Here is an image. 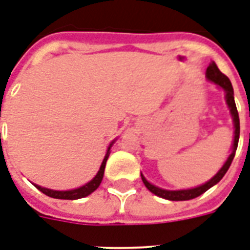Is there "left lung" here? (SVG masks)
Instances as JSON below:
<instances>
[{
    "instance_id": "1",
    "label": "left lung",
    "mask_w": 250,
    "mask_h": 250,
    "mask_svg": "<svg viewBox=\"0 0 250 250\" xmlns=\"http://www.w3.org/2000/svg\"><path fill=\"white\" fill-rule=\"evenodd\" d=\"M206 79L208 80L209 83H215L216 86L223 89L224 94H226V104L229 108V112H231L232 122H233V128H235V135H233V144H232L231 148V155L228 156V159L226 160V163L223 164V167L219 169V171L215 174L211 180H208L207 182H205L203 185H199L197 188H182V190H167V188H161L156 185L150 184L149 181L146 180V177L142 174V180L146 185V188L149 190L150 193H153L155 195L160 198H164V199H167V201H190V199H194V198L199 197L202 194L207 191L208 188H211L212 186L218 184L219 181L222 180L224 174L227 173V170L229 169L232 164V160L235 157L236 149H237V144H239V138H240V119H239V112H237V108H236L235 104V97H233V87H232V83L229 81V79L227 77L226 74H223L220 70H219L218 65L215 64V62H209L208 68L206 70Z\"/></svg>"
}]
</instances>
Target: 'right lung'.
Segmentation results:
<instances>
[{
	"instance_id": "right-lung-1",
	"label": "right lung",
	"mask_w": 250,
	"mask_h": 250,
	"mask_svg": "<svg viewBox=\"0 0 250 250\" xmlns=\"http://www.w3.org/2000/svg\"><path fill=\"white\" fill-rule=\"evenodd\" d=\"M117 142V139H114L111 143H110V146H107V152H106V155H104V159L102 161L100 167V170L97 171V174L94 176V178L91 181H89L87 184L83 185V186H80L77 188H72V190H52V188H43V186H39V185H35L38 190H41L42 193L45 194V195H48L51 198H56V199H70V201H74V199H80V198H85L87 195H90L93 191H95L98 186L102 182V178H104V167H106V161H107L108 156H110V149H111V146L114 143Z\"/></svg>"
}]
</instances>
